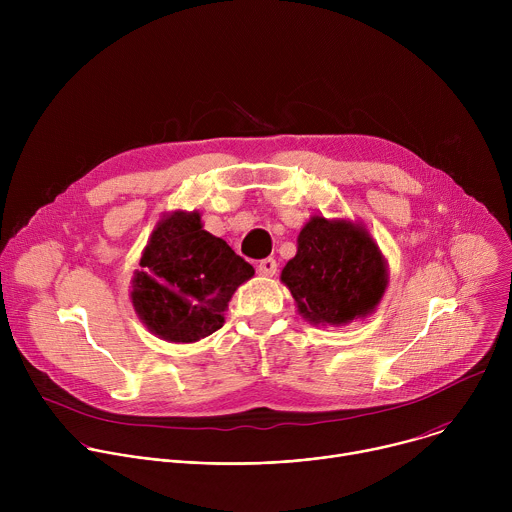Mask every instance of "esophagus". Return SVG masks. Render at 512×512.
I'll return each instance as SVG.
<instances>
[{
	"mask_svg": "<svg viewBox=\"0 0 512 512\" xmlns=\"http://www.w3.org/2000/svg\"><path fill=\"white\" fill-rule=\"evenodd\" d=\"M257 271H259V275H263V277H273L275 271H277V261L271 259V257H267V259L259 261Z\"/></svg>",
	"mask_w": 512,
	"mask_h": 512,
	"instance_id": "esophagus-1",
	"label": "esophagus"
}]
</instances>
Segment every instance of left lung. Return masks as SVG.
Returning a JSON list of instances; mask_svg holds the SVG:
<instances>
[{"mask_svg":"<svg viewBox=\"0 0 512 512\" xmlns=\"http://www.w3.org/2000/svg\"><path fill=\"white\" fill-rule=\"evenodd\" d=\"M281 283L304 320L338 328L377 310L389 269L360 221L312 214L298 235L296 257L281 271Z\"/></svg>","mask_w":512,"mask_h":512,"instance_id":"1","label":"left lung"}]
</instances>
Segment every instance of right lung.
I'll return each mask as SVG.
<instances>
[{
    "instance_id": "add662e5",
    "label": "right lung",
    "mask_w": 512,
    "mask_h": 512,
    "mask_svg": "<svg viewBox=\"0 0 512 512\" xmlns=\"http://www.w3.org/2000/svg\"><path fill=\"white\" fill-rule=\"evenodd\" d=\"M200 216L164 212L131 279L137 318L166 342L190 344L216 332L237 287L255 275L227 241L202 229Z\"/></svg>"
}]
</instances>
